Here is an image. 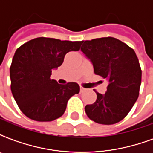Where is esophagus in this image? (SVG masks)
<instances>
[{"instance_id": "obj_1", "label": "esophagus", "mask_w": 153, "mask_h": 153, "mask_svg": "<svg viewBox=\"0 0 153 153\" xmlns=\"http://www.w3.org/2000/svg\"><path fill=\"white\" fill-rule=\"evenodd\" d=\"M86 91V89L83 88L82 86H80V92H81V93L84 92V91Z\"/></svg>"}]
</instances>
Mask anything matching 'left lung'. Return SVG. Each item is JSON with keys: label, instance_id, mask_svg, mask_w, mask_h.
I'll return each mask as SVG.
<instances>
[{"label": "left lung", "instance_id": "obj_1", "mask_svg": "<svg viewBox=\"0 0 153 153\" xmlns=\"http://www.w3.org/2000/svg\"><path fill=\"white\" fill-rule=\"evenodd\" d=\"M81 51L91 60L94 74L109 84L105 94L85 107L86 115L98 124L112 125L128 114L139 96L141 69L135 51L114 37L81 41Z\"/></svg>", "mask_w": 153, "mask_h": 153}]
</instances>
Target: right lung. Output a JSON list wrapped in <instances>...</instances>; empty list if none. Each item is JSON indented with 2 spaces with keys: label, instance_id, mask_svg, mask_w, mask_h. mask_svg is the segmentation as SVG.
<instances>
[{
  "label": "right lung",
  "instance_id": "1",
  "mask_svg": "<svg viewBox=\"0 0 153 153\" xmlns=\"http://www.w3.org/2000/svg\"><path fill=\"white\" fill-rule=\"evenodd\" d=\"M81 41L39 37L17 48L10 67L11 91L23 114L38 121H51L64 114L67 102L80 91L79 84H59L51 71L65 55L80 49Z\"/></svg>",
  "mask_w": 153,
  "mask_h": 153
}]
</instances>
